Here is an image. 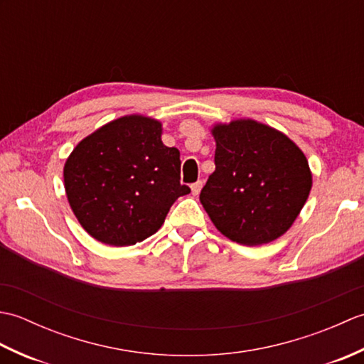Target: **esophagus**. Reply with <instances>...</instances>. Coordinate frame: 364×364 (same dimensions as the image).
Returning <instances> with one entry per match:
<instances>
[{
    "mask_svg": "<svg viewBox=\"0 0 364 364\" xmlns=\"http://www.w3.org/2000/svg\"><path fill=\"white\" fill-rule=\"evenodd\" d=\"M202 186H203V183H202V181H196V183H192V184H191V191H192V194H194V196H198V194H200V189H202Z\"/></svg>",
    "mask_w": 364,
    "mask_h": 364,
    "instance_id": "obj_1",
    "label": "esophagus"
}]
</instances>
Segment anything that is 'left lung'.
<instances>
[{
  "instance_id": "left-lung-1",
  "label": "left lung",
  "mask_w": 364,
  "mask_h": 364,
  "mask_svg": "<svg viewBox=\"0 0 364 364\" xmlns=\"http://www.w3.org/2000/svg\"><path fill=\"white\" fill-rule=\"evenodd\" d=\"M215 170L200 202L222 235L261 245L288 231L311 191L305 154L280 131L253 120L214 127Z\"/></svg>"
}]
</instances>
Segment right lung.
<instances>
[{"label": "right lung", "mask_w": 364, "mask_h": 364, "mask_svg": "<svg viewBox=\"0 0 364 364\" xmlns=\"http://www.w3.org/2000/svg\"><path fill=\"white\" fill-rule=\"evenodd\" d=\"M180 172V151L162 144L161 123L129 115L76 145L64 183L82 228L100 242L123 247L156 233L175 200L189 194Z\"/></svg>", "instance_id": "obj_1"}]
</instances>
